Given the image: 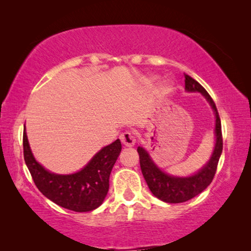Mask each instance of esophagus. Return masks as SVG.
Listing matches in <instances>:
<instances>
[{"label": "esophagus", "instance_id": "obj_1", "mask_svg": "<svg viewBox=\"0 0 251 251\" xmlns=\"http://www.w3.org/2000/svg\"><path fill=\"white\" fill-rule=\"evenodd\" d=\"M120 139L123 145L126 147H133L136 143L135 135L131 131H124V133L121 134Z\"/></svg>", "mask_w": 251, "mask_h": 251}]
</instances>
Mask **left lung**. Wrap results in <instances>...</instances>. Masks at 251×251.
Listing matches in <instances>:
<instances>
[{"label": "left lung", "mask_w": 251, "mask_h": 251, "mask_svg": "<svg viewBox=\"0 0 251 251\" xmlns=\"http://www.w3.org/2000/svg\"><path fill=\"white\" fill-rule=\"evenodd\" d=\"M185 90L187 92L201 93V95L208 100V103L210 104L211 108L215 112L216 144L209 161L193 176L175 177L160 171L143 147L138 146L137 148L143 176L145 178L151 192L160 201L169 203L184 202L202 193L214 179L220 155L223 151L222 123H220V117L215 101L212 100L210 95L197 80H195L187 74H185Z\"/></svg>", "instance_id": "1"}]
</instances>
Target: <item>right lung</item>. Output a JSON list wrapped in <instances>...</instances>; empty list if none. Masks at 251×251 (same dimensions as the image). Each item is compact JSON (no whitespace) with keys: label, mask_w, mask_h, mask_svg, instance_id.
<instances>
[{"label":"right lung","mask_w":251,"mask_h":251,"mask_svg":"<svg viewBox=\"0 0 251 251\" xmlns=\"http://www.w3.org/2000/svg\"><path fill=\"white\" fill-rule=\"evenodd\" d=\"M23 151L25 164L40 192L58 206L85 212L96 209L104 201L109 188L110 172L122 151V144L116 139L101 148L82 171L71 175L50 173L37 163L29 148L25 129Z\"/></svg>","instance_id":"1"}]
</instances>
